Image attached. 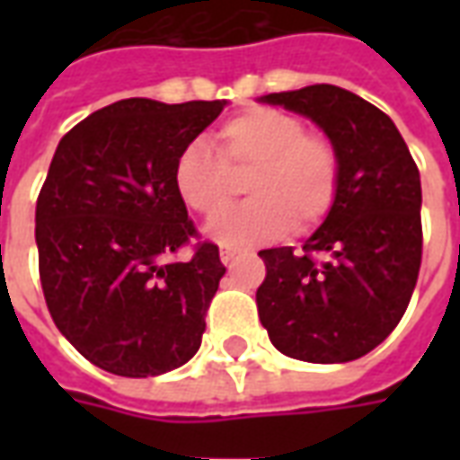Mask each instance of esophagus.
<instances>
[{
	"mask_svg": "<svg viewBox=\"0 0 460 460\" xmlns=\"http://www.w3.org/2000/svg\"><path fill=\"white\" fill-rule=\"evenodd\" d=\"M236 253H239V249H231V246H221V251H219V259L224 261V263H229V261L234 259V256H236Z\"/></svg>",
	"mask_w": 460,
	"mask_h": 460,
	"instance_id": "1",
	"label": "esophagus"
}]
</instances>
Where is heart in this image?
I'll return each instance as SVG.
<instances>
[{"label":"heart","instance_id":"b5f03b06","mask_svg":"<svg viewBox=\"0 0 460 460\" xmlns=\"http://www.w3.org/2000/svg\"><path fill=\"white\" fill-rule=\"evenodd\" d=\"M219 155L190 142L172 164V187L191 211L219 219L239 194L236 177L249 175L251 199L211 226L231 246H253L328 219L340 194V152L323 132L305 130L300 118L276 108H249L214 132Z\"/></svg>","mask_w":460,"mask_h":460}]
</instances>
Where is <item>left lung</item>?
Wrapping results in <instances>:
<instances>
[{"mask_svg":"<svg viewBox=\"0 0 460 460\" xmlns=\"http://www.w3.org/2000/svg\"><path fill=\"white\" fill-rule=\"evenodd\" d=\"M318 122L340 152V194L303 243L263 249L259 318L279 352L335 365L372 352L399 325L421 269V180L386 113L338 85L270 93Z\"/></svg>","mask_w":460,"mask_h":460,"instance_id":"left-lung-1","label":"left lung"}]
</instances>
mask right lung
I'll list each match as a JSON object with an SVG mask.
<instances>
[{
    "label": "right lung",
    "mask_w": 460,
    "mask_h": 460,
    "mask_svg": "<svg viewBox=\"0 0 460 460\" xmlns=\"http://www.w3.org/2000/svg\"><path fill=\"white\" fill-rule=\"evenodd\" d=\"M224 105L128 98L56 147L36 199L39 279L56 328L105 372L157 376L199 349L226 269L219 246L199 241L172 164ZM181 245L190 261L171 259Z\"/></svg>",
    "instance_id": "obj_1"
}]
</instances>
